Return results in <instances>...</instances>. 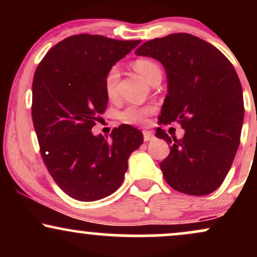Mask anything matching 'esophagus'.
Here are the masks:
<instances>
[{"label":"esophagus","mask_w":257,"mask_h":257,"mask_svg":"<svg viewBox=\"0 0 257 257\" xmlns=\"http://www.w3.org/2000/svg\"><path fill=\"white\" fill-rule=\"evenodd\" d=\"M143 135H144V140H145V141H151V140H153V139H155V135H153L151 132L144 131Z\"/></svg>","instance_id":"esophagus-1"}]
</instances>
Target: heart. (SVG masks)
<instances>
[{
    "instance_id": "1",
    "label": "heart",
    "mask_w": 257,
    "mask_h": 257,
    "mask_svg": "<svg viewBox=\"0 0 257 257\" xmlns=\"http://www.w3.org/2000/svg\"><path fill=\"white\" fill-rule=\"evenodd\" d=\"M134 69L146 79L147 82L151 83L152 79L157 76H162L161 67L156 61L149 58H139L134 61ZM118 81H119V70L114 65L108 69L104 78V88L107 98L110 100L117 99L118 96ZM155 112V107L151 105H138L131 104L128 105L124 110L119 112V119L126 124L134 125H143L147 122L149 116Z\"/></svg>"
}]
</instances>
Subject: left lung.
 Returning a JSON list of instances; mask_svg holds the SVG:
<instances>
[{
	"label": "left lung",
	"instance_id": "left-lung-1",
	"mask_svg": "<svg viewBox=\"0 0 257 257\" xmlns=\"http://www.w3.org/2000/svg\"><path fill=\"white\" fill-rule=\"evenodd\" d=\"M135 54L166 67L168 94L159 123L178 122L182 139L157 128L170 146L159 167L174 190L191 196L214 192L225 180L240 143L243 91L231 61L216 47L190 34H172L141 44Z\"/></svg>",
	"mask_w": 257,
	"mask_h": 257
}]
</instances>
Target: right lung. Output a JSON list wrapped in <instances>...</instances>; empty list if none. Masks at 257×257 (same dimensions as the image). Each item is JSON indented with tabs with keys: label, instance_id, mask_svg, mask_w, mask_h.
I'll return each mask as SVG.
<instances>
[{
	"label": "right lung",
	"instance_id": "obj_1",
	"mask_svg": "<svg viewBox=\"0 0 257 257\" xmlns=\"http://www.w3.org/2000/svg\"><path fill=\"white\" fill-rule=\"evenodd\" d=\"M140 40L73 35L44 55L32 81L31 113L44 166L67 196L94 202L119 187L128 158L144 143L129 124L113 128L111 140L91 128L107 106L108 69Z\"/></svg>",
	"mask_w": 257,
	"mask_h": 257
}]
</instances>
